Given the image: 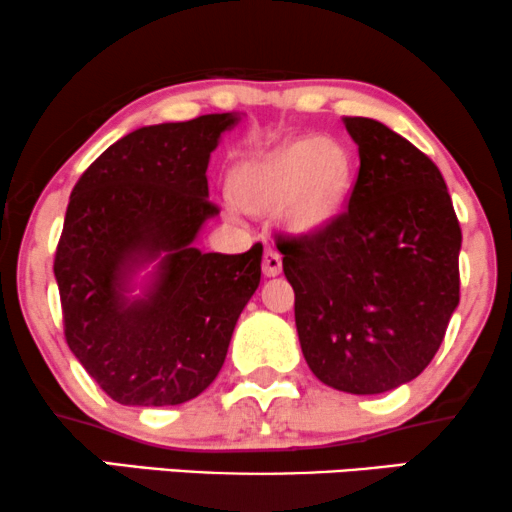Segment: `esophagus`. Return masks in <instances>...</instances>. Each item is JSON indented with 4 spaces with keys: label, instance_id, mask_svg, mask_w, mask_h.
I'll use <instances>...</instances> for the list:
<instances>
[{
    "label": "esophagus",
    "instance_id": "1",
    "mask_svg": "<svg viewBox=\"0 0 512 512\" xmlns=\"http://www.w3.org/2000/svg\"><path fill=\"white\" fill-rule=\"evenodd\" d=\"M262 269H264V276H278L283 269V260L281 255L274 248H267L264 250V262H262Z\"/></svg>",
    "mask_w": 512,
    "mask_h": 512
}]
</instances>
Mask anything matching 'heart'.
Returning <instances> with one entry per match:
<instances>
[{
  "instance_id": "heart-1",
  "label": "heart",
  "mask_w": 512,
  "mask_h": 512,
  "mask_svg": "<svg viewBox=\"0 0 512 512\" xmlns=\"http://www.w3.org/2000/svg\"><path fill=\"white\" fill-rule=\"evenodd\" d=\"M349 181L352 160L345 146L331 139L302 137L245 165L236 177V193L250 208H276L288 200L290 222L297 229H312L338 215Z\"/></svg>"
}]
</instances>
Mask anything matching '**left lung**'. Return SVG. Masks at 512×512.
<instances>
[{"label": "left lung", "instance_id": "1", "mask_svg": "<svg viewBox=\"0 0 512 512\" xmlns=\"http://www.w3.org/2000/svg\"><path fill=\"white\" fill-rule=\"evenodd\" d=\"M359 146L347 208L304 236H278L309 368L349 394L418 378L458 307V226L442 172L383 122L342 118Z\"/></svg>", "mask_w": 512, "mask_h": 512}]
</instances>
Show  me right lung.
I'll list each match as a JSON object with an SVG mask.
<instances>
[{"label": "right lung", "mask_w": 512, "mask_h": 512, "mask_svg": "<svg viewBox=\"0 0 512 512\" xmlns=\"http://www.w3.org/2000/svg\"><path fill=\"white\" fill-rule=\"evenodd\" d=\"M234 113L141 127L108 146L70 193L54 276L70 352L125 406L184 404L217 378L243 307L260 286L262 243L198 250L219 208L208 163ZM154 264L145 293L128 295Z\"/></svg>", "instance_id": "obj_1"}]
</instances>
